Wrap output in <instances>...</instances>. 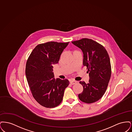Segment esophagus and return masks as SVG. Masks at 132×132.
Returning a JSON list of instances; mask_svg holds the SVG:
<instances>
[{"mask_svg":"<svg viewBox=\"0 0 132 132\" xmlns=\"http://www.w3.org/2000/svg\"><path fill=\"white\" fill-rule=\"evenodd\" d=\"M70 82V84H71V85H74V84H76V83L77 82V81H74V80H71Z\"/></svg>","mask_w":132,"mask_h":132,"instance_id":"obj_1","label":"esophagus"}]
</instances>
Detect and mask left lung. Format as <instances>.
Wrapping results in <instances>:
<instances>
[{
	"label": "left lung",
	"mask_w": 132,
	"mask_h": 132,
	"mask_svg": "<svg viewBox=\"0 0 132 132\" xmlns=\"http://www.w3.org/2000/svg\"><path fill=\"white\" fill-rule=\"evenodd\" d=\"M72 43L82 50L83 65L87 66L89 72L88 82H80L83 87V91L78 97L84 102L94 103L104 95L111 77L109 55L104 46L91 39L85 38Z\"/></svg>",
	"instance_id": "8db88e82"
}]
</instances>
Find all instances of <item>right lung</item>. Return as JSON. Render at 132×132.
<instances>
[{
	"mask_svg": "<svg viewBox=\"0 0 132 132\" xmlns=\"http://www.w3.org/2000/svg\"><path fill=\"white\" fill-rule=\"evenodd\" d=\"M69 42H54L38 45L27 61L26 76L31 94L39 104L46 108H53L60 104L67 79L54 78L53 65L58 63L60 55Z\"/></svg>",
	"mask_w": 132,
	"mask_h": 132,
	"instance_id": "right-lung-1",
	"label": "right lung"
}]
</instances>
